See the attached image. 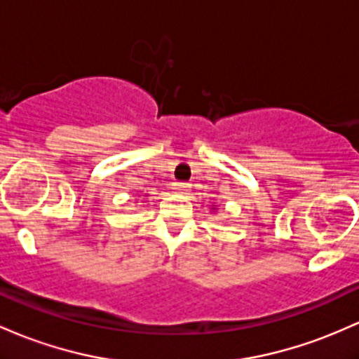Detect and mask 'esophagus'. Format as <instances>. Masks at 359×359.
Listing matches in <instances>:
<instances>
[{
  "label": "esophagus",
  "instance_id": "34e87169",
  "mask_svg": "<svg viewBox=\"0 0 359 359\" xmlns=\"http://www.w3.org/2000/svg\"><path fill=\"white\" fill-rule=\"evenodd\" d=\"M175 189H177V192H179V194H187L189 191H191V186H189V184H186V182H179V184H175Z\"/></svg>",
  "mask_w": 359,
  "mask_h": 359
}]
</instances>
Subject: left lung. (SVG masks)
<instances>
[{"instance_id": "8db88e82", "label": "left lung", "mask_w": 359, "mask_h": 359, "mask_svg": "<svg viewBox=\"0 0 359 359\" xmlns=\"http://www.w3.org/2000/svg\"><path fill=\"white\" fill-rule=\"evenodd\" d=\"M211 210H215V211H216V208H211Z\"/></svg>"}]
</instances>
